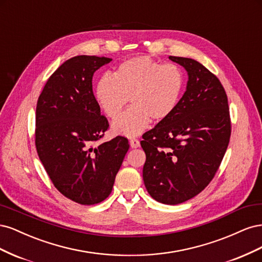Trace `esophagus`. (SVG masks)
I'll use <instances>...</instances> for the list:
<instances>
[{"label":"esophagus","instance_id":"1","mask_svg":"<svg viewBox=\"0 0 262 262\" xmlns=\"http://www.w3.org/2000/svg\"><path fill=\"white\" fill-rule=\"evenodd\" d=\"M130 146L132 148H137L140 146V141L137 140V139H131L130 140Z\"/></svg>","mask_w":262,"mask_h":262}]
</instances>
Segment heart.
<instances>
[{
  "instance_id": "1",
  "label": "heart",
  "mask_w": 262,
  "mask_h": 262,
  "mask_svg": "<svg viewBox=\"0 0 262 262\" xmlns=\"http://www.w3.org/2000/svg\"><path fill=\"white\" fill-rule=\"evenodd\" d=\"M185 86V73L177 64L137 57L119 64L115 77H100L95 98L101 112L113 120L121 115L130 99L132 107L112 124V131L133 138L147 128L150 118L161 122L175 113Z\"/></svg>"
}]
</instances>
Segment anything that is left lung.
Instances as JSON below:
<instances>
[{"label":"left lung","instance_id":"obj_1","mask_svg":"<svg viewBox=\"0 0 262 262\" xmlns=\"http://www.w3.org/2000/svg\"><path fill=\"white\" fill-rule=\"evenodd\" d=\"M188 73L176 112L143 134V180L156 201L175 205L199 194L215 175L231 138L227 96L198 61L169 57Z\"/></svg>","mask_w":262,"mask_h":262}]
</instances>
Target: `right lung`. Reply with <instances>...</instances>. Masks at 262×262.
I'll return each mask as SVG.
<instances>
[{
	"label": "right lung",
	"mask_w": 262,
	"mask_h": 262,
	"mask_svg": "<svg viewBox=\"0 0 262 262\" xmlns=\"http://www.w3.org/2000/svg\"><path fill=\"white\" fill-rule=\"evenodd\" d=\"M112 59L76 55L67 60L47 81L36 108V148L54 187L70 200L84 205L104 201L129 149L117 137H104L108 120L93 93V75Z\"/></svg>",
	"instance_id": "1"
}]
</instances>
